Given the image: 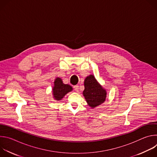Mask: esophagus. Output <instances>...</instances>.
<instances>
[{
	"label": "esophagus",
	"instance_id": "1",
	"mask_svg": "<svg viewBox=\"0 0 157 157\" xmlns=\"http://www.w3.org/2000/svg\"><path fill=\"white\" fill-rule=\"evenodd\" d=\"M73 87H74V89H75V91H76V92L78 91V90H79V86H78V85H75V86H74Z\"/></svg>",
	"mask_w": 157,
	"mask_h": 157
}]
</instances>
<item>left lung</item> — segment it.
I'll return each instance as SVG.
<instances>
[{"mask_svg": "<svg viewBox=\"0 0 157 157\" xmlns=\"http://www.w3.org/2000/svg\"><path fill=\"white\" fill-rule=\"evenodd\" d=\"M84 90L83 96L91 108H94L102 104L106 99L107 92L96 79L94 76L91 75L84 80Z\"/></svg>", "mask_w": 157, "mask_h": 157, "instance_id": "1", "label": "left lung"}]
</instances>
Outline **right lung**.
Instances as JSON below:
<instances>
[{
  "label": "right lung",
  "instance_id": "right-lung-1",
  "mask_svg": "<svg viewBox=\"0 0 157 157\" xmlns=\"http://www.w3.org/2000/svg\"><path fill=\"white\" fill-rule=\"evenodd\" d=\"M72 90L73 87L69 84H64L61 78H56L55 79L52 91L53 98L55 100H61L67 93L71 92Z\"/></svg>",
  "mask_w": 157,
  "mask_h": 157
}]
</instances>
